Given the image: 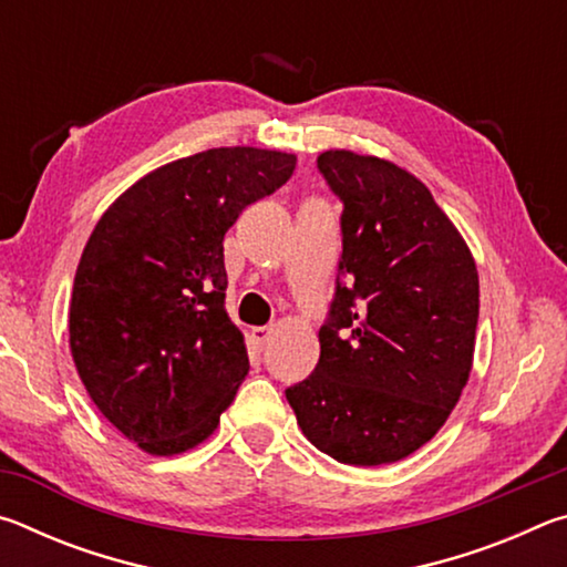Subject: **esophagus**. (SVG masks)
Listing matches in <instances>:
<instances>
[{
  "label": "esophagus",
  "instance_id": "1",
  "mask_svg": "<svg viewBox=\"0 0 567 567\" xmlns=\"http://www.w3.org/2000/svg\"><path fill=\"white\" fill-rule=\"evenodd\" d=\"M270 334H272V328L270 324H260V328H252L249 330V338H252V342L257 344V348H265L267 344V340H270Z\"/></svg>",
  "mask_w": 567,
  "mask_h": 567
}]
</instances>
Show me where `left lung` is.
<instances>
[{
	"instance_id": "8db88e82",
	"label": "left lung",
	"mask_w": 567,
	"mask_h": 567,
	"mask_svg": "<svg viewBox=\"0 0 567 567\" xmlns=\"http://www.w3.org/2000/svg\"><path fill=\"white\" fill-rule=\"evenodd\" d=\"M318 167L344 205V282L320 330L318 368L285 395L324 455L398 463L437 435L467 385L475 257L425 182L395 162L328 150Z\"/></svg>"
}]
</instances>
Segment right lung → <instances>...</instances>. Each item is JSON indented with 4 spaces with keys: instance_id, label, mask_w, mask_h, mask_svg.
I'll return each mask as SVG.
<instances>
[{
    "instance_id": "1",
    "label": "right lung",
    "mask_w": 567,
    "mask_h": 567,
    "mask_svg": "<svg viewBox=\"0 0 567 567\" xmlns=\"http://www.w3.org/2000/svg\"><path fill=\"white\" fill-rule=\"evenodd\" d=\"M295 165L280 150L197 152L134 182L94 225L72 287V360L145 453L205 443L247 378L245 334L225 310V233Z\"/></svg>"
}]
</instances>
